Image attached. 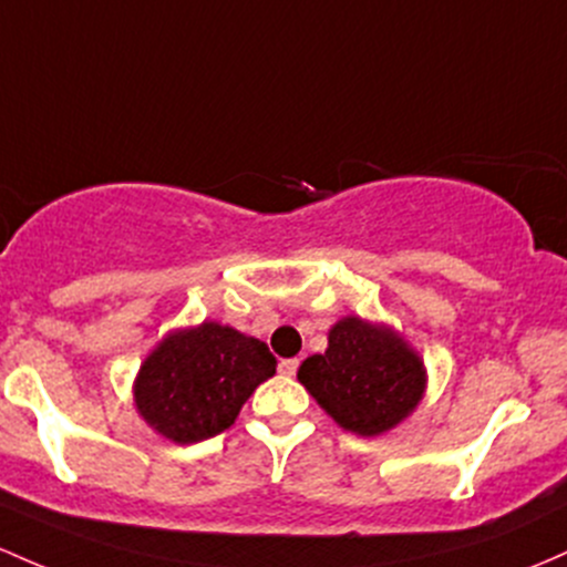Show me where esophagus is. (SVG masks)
<instances>
[{"instance_id": "esophagus-1", "label": "esophagus", "mask_w": 567, "mask_h": 567, "mask_svg": "<svg viewBox=\"0 0 567 567\" xmlns=\"http://www.w3.org/2000/svg\"><path fill=\"white\" fill-rule=\"evenodd\" d=\"M296 371H298V358L282 360V363H279V374L282 377H296Z\"/></svg>"}]
</instances>
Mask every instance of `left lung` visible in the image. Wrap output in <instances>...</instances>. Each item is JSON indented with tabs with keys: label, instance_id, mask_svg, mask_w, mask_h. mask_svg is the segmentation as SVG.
<instances>
[{
	"label": "left lung",
	"instance_id": "8db88e82",
	"mask_svg": "<svg viewBox=\"0 0 567 567\" xmlns=\"http://www.w3.org/2000/svg\"><path fill=\"white\" fill-rule=\"evenodd\" d=\"M298 382L336 425L374 439L414 414L427 369L395 328L347 315L328 331L326 352L303 360Z\"/></svg>",
	"mask_w": 567,
	"mask_h": 567
}]
</instances>
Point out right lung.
Listing matches in <instances>:
<instances>
[{
  "label": "right lung",
  "mask_w": 567,
  "mask_h": 567,
  "mask_svg": "<svg viewBox=\"0 0 567 567\" xmlns=\"http://www.w3.org/2000/svg\"><path fill=\"white\" fill-rule=\"evenodd\" d=\"M274 371L277 360L264 341L204 320L174 328L147 352L134 377V406L158 435L196 444L231 427Z\"/></svg>",
  "instance_id": "add662e5"
}]
</instances>
